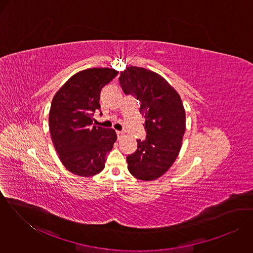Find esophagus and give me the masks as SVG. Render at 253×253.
<instances>
[{
	"mask_svg": "<svg viewBox=\"0 0 253 253\" xmlns=\"http://www.w3.org/2000/svg\"><path fill=\"white\" fill-rule=\"evenodd\" d=\"M117 133V136H118V139H121L123 136H124V132L123 131H120V130H117L116 131Z\"/></svg>",
	"mask_w": 253,
	"mask_h": 253,
	"instance_id": "34e87169",
	"label": "esophagus"
}]
</instances>
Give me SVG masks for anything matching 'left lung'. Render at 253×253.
Masks as SVG:
<instances>
[{"label":"left lung","mask_w":253,"mask_h":253,"mask_svg":"<svg viewBox=\"0 0 253 253\" xmlns=\"http://www.w3.org/2000/svg\"><path fill=\"white\" fill-rule=\"evenodd\" d=\"M126 94L134 96L144 116L145 140L126 157L129 172L139 180H155L176 160L185 132V110L179 94L159 74L130 66L119 77Z\"/></svg>","instance_id":"obj_1"}]
</instances>
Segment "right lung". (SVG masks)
I'll return each instance as SVG.
<instances>
[{"label": "right lung", "mask_w": 253, "mask_h": 253, "mask_svg": "<svg viewBox=\"0 0 253 253\" xmlns=\"http://www.w3.org/2000/svg\"><path fill=\"white\" fill-rule=\"evenodd\" d=\"M118 73L111 68L77 73L52 99L48 118L51 139L63 166L76 175L89 177L103 170L106 154L117 140L113 128L94 126L93 115L100 111L101 89Z\"/></svg>", "instance_id": "obj_1"}]
</instances>
